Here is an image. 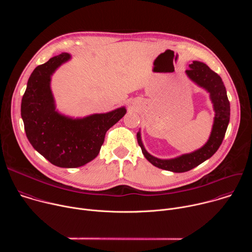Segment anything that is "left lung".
Wrapping results in <instances>:
<instances>
[{"label":"left lung","mask_w":252,"mask_h":252,"mask_svg":"<svg viewBox=\"0 0 252 252\" xmlns=\"http://www.w3.org/2000/svg\"><path fill=\"white\" fill-rule=\"evenodd\" d=\"M186 71L194 83L204 88L210 94V98L213 102L215 118L208 141L201 149L191 154L172 159H159L151 156L146 151L140 139V133L137 132L136 134L138 146L146 158L155 166L173 172L189 171L217 153L224 138L230 119V104L221 78L205 63L196 61L190 63L189 68Z\"/></svg>","instance_id":"1"}]
</instances>
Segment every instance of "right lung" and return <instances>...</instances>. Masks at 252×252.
<instances>
[{
    "instance_id": "obj_1",
    "label": "right lung",
    "mask_w": 252,
    "mask_h": 252,
    "mask_svg": "<svg viewBox=\"0 0 252 252\" xmlns=\"http://www.w3.org/2000/svg\"><path fill=\"white\" fill-rule=\"evenodd\" d=\"M70 56L63 53L38 65L29 78L21 116L32 148L60 167H79L99 153L106 131L126 113L125 107L73 120L60 115L50 88L51 76Z\"/></svg>"
}]
</instances>
